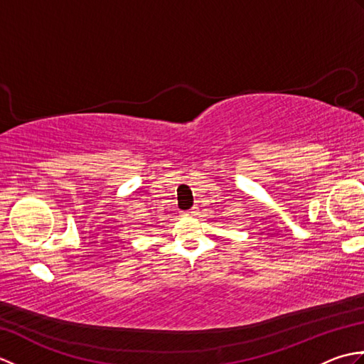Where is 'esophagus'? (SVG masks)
<instances>
[{
	"label": "esophagus",
	"mask_w": 364,
	"mask_h": 364,
	"mask_svg": "<svg viewBox=\"0 0 364 364\" xmlns=\"http://www.w3.org/2000/svg\"><path fill=\"white\" fill-rule=\"evenodd\" d=\"M186 214L191 215V218H196V215H198V208H192V210L188 211Z\"/></svg>",
	"instance_id": "obj_1"
}]
</instances>
